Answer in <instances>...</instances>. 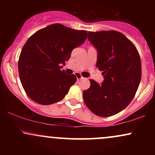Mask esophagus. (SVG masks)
I'll return each instance as SVG.
<instances>
[{
    "label": "esophagus",
    "mask_w": 155,
    "mask_h": 155,
    "mask_svg": "<svg viewBox=\"0 0 155 155\" xmlns=\"http://www.w3.org/2000/svg\"><path fill=\"white\" fill-rule=\"evenodd\" d=\"M76 79H77L78 81H79V80H80V79H83L82 76L80 75L79 74H76Z\"/></svg>",
    "instance_id": "esophagus-1"
}]
</instances>
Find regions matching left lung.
Returning <instances> with one entry per match:
<instances>
[{
	"label": "left lung",
	"instance_id": "1",
	"mask_svg": "<svg viewBox=\"0 0 155 155\" xmlns=\"http://www.w3.org/2000/svg\"><path fill=\"white\" fill-rule=\"evenodd\" d=\"M88 40L97 51L96 66L104 80H90L83 92L89 109L95 115L111 117L124 109L134 97L141 78V63L136 47L116 31L89 32Z\"/></svg>",
	"mask_w": 155,
	"mask_h": 155
}]
</instances>
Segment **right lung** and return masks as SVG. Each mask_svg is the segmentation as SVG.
Returning <instances> with one entry per match:
<instances>
[{
	"label": "right lung",
	"mask_w": 155,
	"mask_h": 155,
	"mask_svg": "<svg viewBox=\"0 0 155 155\" xmlns=\"http://www.w3.org/2000/svg\"><path fill=\"white\" fill-rule=\"evenodd\" d=\"M86 31H76L61 24L39 30L28 38L19 55V79L30 98L49 105L64 98L76 81L74 74L61 71L74 48L85 41Z\"/></svg>",
	"instance_id": "right-lung-1"
}]
</instances>
